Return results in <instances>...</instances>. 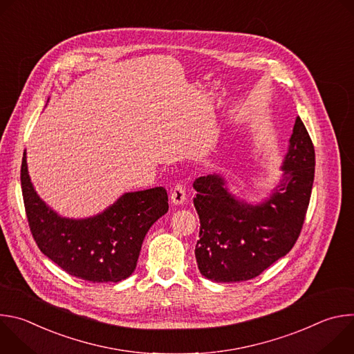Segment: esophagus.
<instances>
[{"label":"esophagus","instance_id":"34e87169","mask_svg":"<svg viewBox=\"0 0 354 354\" xmlns=\"http://www.w3.org/2000/svg\"><path fill=\"white\" fill-rule=\"evenodd\" d=\"M186 200V190L182 183H176L171 190V201L174 205H182Z\"/></svg>","mask_w":354,"mask_h":354}]
</instances>
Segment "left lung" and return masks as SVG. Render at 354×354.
<instances>
[{"mask_svg":"<svg viewBox=\"0 0 354 354\" xmlns=\"http://www.w3.org/2000/svg\"><path fill=\"white\" fill-rule=\"evenodd\" d=\"M281 169L280 185L258 206L231 196L218 175L194 180L193 205L200 218L194 255L205 277L217 283L255 279L297 242L315 174L314 144L299 118Z\"/></svg>","mask_w":354,"mask_h":354,"instance_id":"obj_1","label":"left lung"}]
</instances>
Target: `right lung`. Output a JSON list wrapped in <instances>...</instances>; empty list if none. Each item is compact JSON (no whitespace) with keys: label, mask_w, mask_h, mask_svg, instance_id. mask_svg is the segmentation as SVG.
I'll return each instance as SVG.
<instances>
[{"label":"right lung","mask_w":354,"mask_h":354,"mask_svg":"<svg viewBox=\"0 0 354 354\" xmlns=\"http://www.w3.org/2000/svg\"><path fill=\"white\" fill-rule=\"evenodd\" d=\"M21 183L32 236L64 272L92 283H118L136 269L149 227L168 212L164 187L124 193L102 214L85 220L57 216L36 194L24 153Z\"/></svg>","instance_id":"add662e5"}]
</instances>
